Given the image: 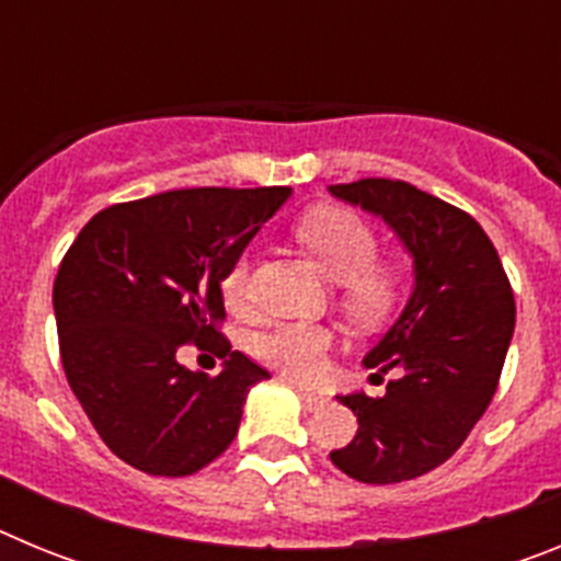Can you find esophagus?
<instances>
[{
  "label": "esophagus",
  "mask_w": 561,
  "mask_h": 561,
  "mask_svg": "<svg viewBox=\"0 0 561 561\" xmlns=\"http://www.w3.org/2000/svg\"><path fill=\"white\" fill-rule=\"evenodd\" d=\"M297 396H300V401H304V408L311 410V413H314V410H320L325 404V396H320V393H309V390H297Z\"/></svg>",
  "instance_id": "34e87169"
}]
</instances>
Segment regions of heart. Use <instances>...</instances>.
Instances as JSON below:
<instances>
[{"label":"heart","instance_id":"1","mask_svg":"<svg viewBox=\"0 0 561 561\" xmlns=\"http://www.w3.org/2000/svg\"><path fill=\"white\" fill-rule=\"evenodd\" d=\"M297 241L314 255L320 270L336 284L342 311L356 323H381L396 311L404 295V266L379 257L374 225L348 207H317L295 225ZM250 261L238 255L221 277V295L230 309L247 304ZM334 331L320 323H280L252 340L257 359L289 379L317 381L325 374Z\"/></svg>","mask_w":561,"mask_h":561}]
</instances>
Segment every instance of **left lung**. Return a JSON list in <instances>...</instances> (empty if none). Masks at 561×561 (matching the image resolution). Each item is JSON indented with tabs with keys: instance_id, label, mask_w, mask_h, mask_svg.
I'll return each mask as SVG.
<instances>
[{
	"instance_id": "1",
	"label": "left lung",
	"mask_w": 561,
	"mask_h": 561,
	"mask_svg": "<svg viewBox=\"0 0 561 561\" xmlns=\"http://www.w3.org/2000/svg\"><path fill=\"white\" fill-rule=\"evenodd\" d=\"M331 193L381 216L415 261L410 304L365 356L399 376L376 399L340 396L359 430L331 463L362 483L421 478L458 453L497 390L517 320L512 284L483 227L433 193L374 176Z\"/></svg>"
}]
</instances>
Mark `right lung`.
<instances>
[{
    "label": "right lung",
    "instance_id": "1",
    "mask_svg": "<svg viewBox=\"0 0 561 561\" xmlns=\"http://www.w3.org/2000/svg\"><path fill=\"white\" fill-rule=\"evenodd\" d=\"M291 187H185L121 202L87 221L58 266L53 306L69 388L108 449L146 474L185 478L238 435L270 370L221 334V277ZM227 355L216 377L175 351Z\"/></svg>",
    "mask_w": 561,
    "mask_h": 561
}]
</instances>
